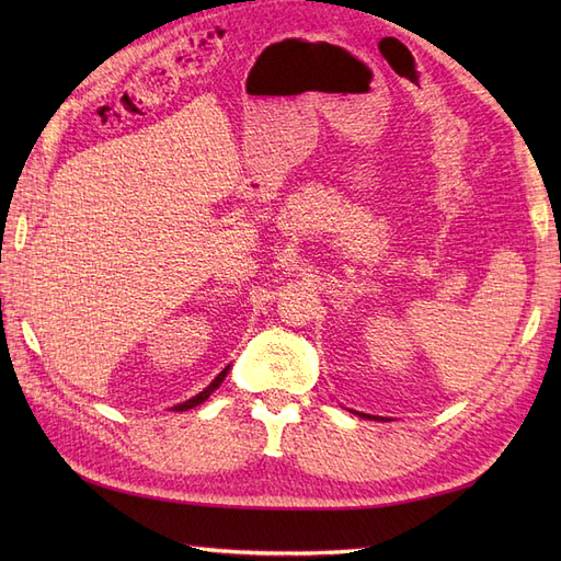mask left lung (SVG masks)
I'll return each instance as SVG.
<instances>
[{
    "label": "left lung",
    "mask_w": 561,
    "mask_h": 561,
    "mask_svg": "<svg viewBox=\"0 0 561 561\" xmlns=\"http://www.w3.org/2000/svg\"><path fill=\"white\" fill-rule=\"evenodd\" d=\"M353 412V410H351ZM353 414H358V416H363V419H377V416H369V414H363V412H353Z\"/></svg>",
    "instance_id": "1"
}]
</instances>
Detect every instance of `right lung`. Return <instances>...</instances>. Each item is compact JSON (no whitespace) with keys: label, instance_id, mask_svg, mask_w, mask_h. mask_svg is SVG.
Masks as SVG:
<instances>
[{"label":"right lung","instance_id":"obj_1","mask_svg":"<svg viewBox=\"0 0 561 561\" xmlns=\"http://www.w3.org/2000/svg\"><path fill=\"white\" fill-rule=\"evenodd\" d=\"M227 371H229V365H227L222 371H219V375H217V377H215V379H213V381H210L206 388H203L201 393H196L194 398H190V400H186V402H180V404H175L173 410H175V412H186V410H192V407H198L201 402H206V400H208V398L215 393V390H217L219 386H222V381H225V377H227Z\"/></svg>","mask_w":561,"mask_h":561}]
</instances>
